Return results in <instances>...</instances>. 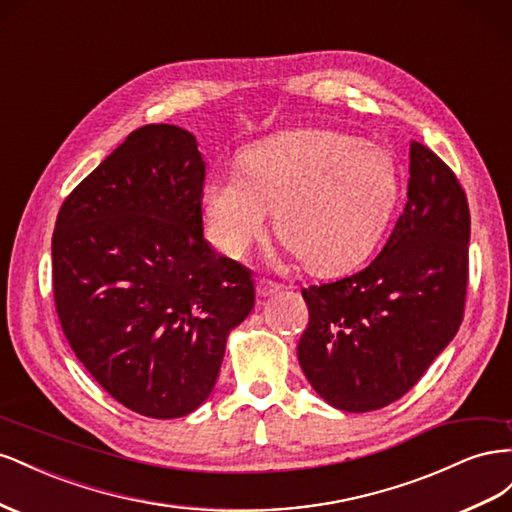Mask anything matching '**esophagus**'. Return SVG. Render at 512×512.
<instances>
[{
  "instance_id": "obj_1",
  "label": "esophagus",
  "mask_w": 512,
  "mask_h": 512,
  "mask_svg": "<svg viewBox=\"0 0 512 512\" xmlns=\"http://www.w3.org/2000/svg\"><path fill=\"white\" fill-rule=\"evenodd\" d=\"M279 289H281L279 283H274L270 279H257V296L259 298H268V296L276 294Z\"/></svg>"
}]
</instances>
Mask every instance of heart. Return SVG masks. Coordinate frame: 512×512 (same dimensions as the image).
<instances>
[{
	"label": "heart",
	"mask_w": 512,
	"mask_h": 512,
	"mask_svg": "<svg viewBox=\"0 0 512 512\" xmlns=\"http://www.w3.org/2000/svg\"><path fill=\"white\" fill-rule=\"evenodd\" d=\"M399 171L386 150L337 130H289L248 148L242 175H216L203 191L208 236L238 257L274 231L319 276L367 257L397 208Z\"/></svg>",
	"instance_id": "heart-1"
}]
</instances>
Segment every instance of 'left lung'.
Here are the masks:
<instances>
[{
    "label": "left lung",
    "instance_id": "8db88e82",
    "mask_svg": "<svg viewBox=\"0 0 512 512\" xmlns=\"http://www.w3.org/2000/svg\"><path fill=\"white\" fill-rule=\"evenodd\" d=\"M470 208L457 175L410 143L407 203L371 264L302 289L300 367L321 399L373 412L401 399L455 339L467 291Z\"/></svg>",
    "mask_w": 512,
    "mask_h": 512
}]
</instances>
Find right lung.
<instances>
[{"label":"right lung","instance_id":"add662e5","mask_svg":"<svg viewBox=\"0 0 512 512\" xmlns=\"http://www.w3.org/2000/svg\"><path fill=\"white\" fill-rule=\"evenodd\" d=\"M206 163L188 130H133L62 203L53 298L72 352L141 416L180 418L210 397L253 276L203 236Z\"/></svg>","mask_w":512,"mask_h":512}]
</instances>
